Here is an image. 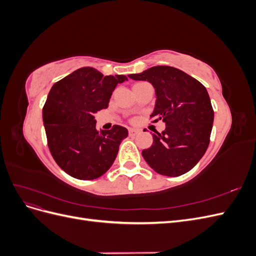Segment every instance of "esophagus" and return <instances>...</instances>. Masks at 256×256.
<instances>
[{
  "mask_svg": "<svg viewBox=\"0 0 256 256\" xmlns=\"http://www.w3.org/2000/svg\"><path fill=\"white\" fill-rule=\"evenodd\" d=\"M128 132H129V136H136L138 134H140V130L130 128V129L128 130Z\"/></svg>",
  "mask_w": 256,
  "mask_h": 256,
  "instance_id": "obj_1",
  "label": "esophagus"
}]
</instances>
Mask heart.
Wrapping results in <instances>:
<instances>
[{
    "label": "heart",
    "instance_id": "b5f03b06",
    "mask_svg": "<svg viewBox=\"0 0 256 256\" xmlns=\"http://www.w3.org/2000/svg\"><path fill=\"white\" fill-rule=\"evenodd\" d=\"M136 84H140V83H136Z\"/></svg>",
    "mask_w": 256,
    "mask_h": 256
}]
</instances>
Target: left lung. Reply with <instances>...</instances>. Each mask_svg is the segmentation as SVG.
<instances>
[{"label": "left lung", "instance_id": "left-lung-1", "mask_svg": "<svg viewBox=\"0 0 256 256\" xmlns=\"http://www.w3.org/2000/svg\"><path fill=\"white\" fill-rule=\"evenodd\" d=\"M129 78L152 85L157 99L150 118L166 124L161 134H152L150 148L142 152L147 164L171 177L189 172L204 156L212 129L214 110L207 90L170 66H154Z\"/></svg>", "mask_w": 256, "mask_h": 256}]
</instances>
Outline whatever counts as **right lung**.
<instances>
[{
  "instance_id": "1",
  "label": "right lung",
  "mask_w": 256,
  "mask_h": 256,
  "mask_svg": "<svg viewBox=\"0 0 256 256\" xmlns=\"http://www.w3.org/2000/svg\"><path fill=\"white\" fill-rule=\"evenodd\" d=\"M126 76H104L92 67H82L51 88L42 109L48 146L58 166L76 180L104 175L118 156L128 130L118 125L96 129L95 114L109 106L116 85Z\"/></svg>"
}]
</instances>
